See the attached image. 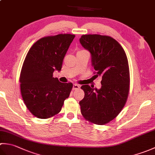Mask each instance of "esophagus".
I'll use <instances>...</instances> for the list:
<instances>
[{
	"label": "esophagus",
	"instance_id": "esophagus-1",
	"mask_svg": "<svg viewBox=\"0 0 155 155\" xmlns=\"http://www.w3.org/2000/svg\"><path fill=\"white\" fill-rule=\"evenodd\" d=\"M79 88H80L79 85H78L77 84H74L73 87H72V89H73V90H78V89H79Z\"/></svg>",
	"mask_w": 155,
	"mask_h": 155
}]
</instances>
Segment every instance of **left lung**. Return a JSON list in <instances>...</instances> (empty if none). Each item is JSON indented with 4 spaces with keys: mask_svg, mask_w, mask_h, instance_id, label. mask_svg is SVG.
<instances>
[{
    "mask_svg": "<svg viewBox=\"0 0 155 155\" xmlns=\"http://www.w3.org/2000/svg\"><path fill=\"white\" fill-rule=\"evenodd\" d=\"M82 46L91 52L95 77L101 78V89L83 85L84 97L79 102L85 120L107 124L116 118L127 103L130 89V72L127 54L109 36L83 35Z\"/></svg>",
    "mask_w": 155,
    "mask_h": 155,
    "instance_id": "obj_1",
    "label": "left lung"
}]
</instances>
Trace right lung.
<instances>
[{
  "label": "right lung",
  "mask_w": 155,
  "mask_h": 155,
  "mask_svg": "<svg viewBox=\"0 0 155 155\" xmlns=\"http://www.w3.org/2000/svg\"><path fill=\"white\" fill-rule=\"evenodd\" d=\"M74 35L59 34L39 39L32 46L21 68L19 82L23 101L35 117L51 118L61 110L72 83H62L53 77L62 62Z\"/></svg>",
  "instance_id": "right-lung-1"
}]
</instances>
